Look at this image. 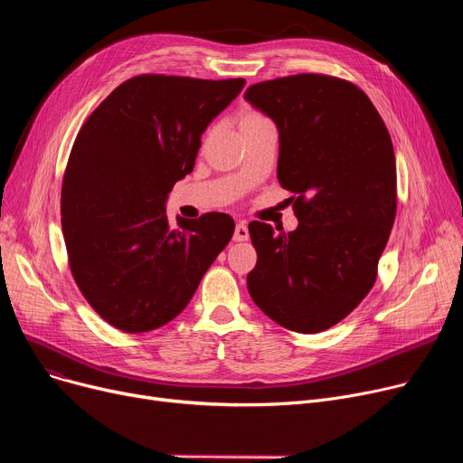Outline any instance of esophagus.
Masks as SVG:
<instances>
[{
  "mask_svg": "<svg viewBox=\"0 0 463 463\" xmlns=\"http://www.w3.org/2000/svg\"><path fill=\"white\" fill-rule=\"evenodd\" d=\"M250 238V231L248 225L244 222H238L234 227V240L236 241H246Z\"/></svg>",
  "mask_w": 463,
  "mask_h": 463,
  "instance_id": "1",
  "label": "esophagus"
}]
</instances>
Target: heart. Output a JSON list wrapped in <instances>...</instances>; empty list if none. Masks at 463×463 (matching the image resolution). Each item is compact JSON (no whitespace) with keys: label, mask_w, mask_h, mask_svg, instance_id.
Wrapping results in <instances>:
<instances>
[{"label":"heart","mask_w":463,"mask_h":463,"mask_svg":"<svg viewBox=\"0 0 463 463\" xmlns=\"http://www.w3.org/2000/svg\"><path fill=\"white\" fill-rule=\"evenodd\" d=\"M264 121H269V118L262 116L260 112H257V110H244V112L240 114V129L244 131L248 128L260 126V124H264Z\"/></svg>","instance_id":"heart-1"}]
</instances>
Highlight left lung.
Wrapping results in <instances>:
<instances>
[{
	"mask_svg": "<svg viewBox=\"0 0 463 463\" xmlns=\"http://www.w3.org/2000/svg\"><path fill=\"white\" fill-rule=\"evenodd\" d=\"M246 99L279 131L278 180L298 227L250 223L253 302L300 334L323 332L366 298L396 217V157L370 97L349 80L302 72L264 80Z\"/></svg>",
	"mask_w": 463,
	"mask_h": 463,
	"instance_id": "obj_1",
	"label": "left lung"
}]
</instances>
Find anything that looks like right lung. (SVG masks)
Masks as SVG:
<instances>
[{"label": "right lung", "instance_id": "1", "mask_svg": "<svg viewBox=\"0 0 463 463\" xmlns=\"http://www.w3.org/2000/svg\"><path fill=\"white\" fill-rule=\"evenodd\" d=\"M244 84L138 75L80 128L63 175L61 229L72 278L114 328L140 334L173 321L231 241L229 213L178 217L175 229L165 201Z\"/></svg>", "mask_w": 463, "mask_h": 463}]
</instances>
